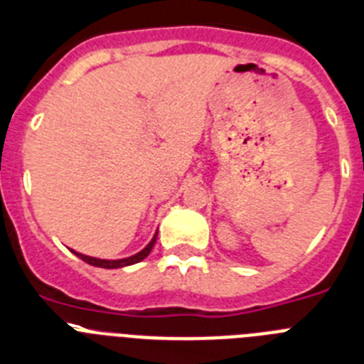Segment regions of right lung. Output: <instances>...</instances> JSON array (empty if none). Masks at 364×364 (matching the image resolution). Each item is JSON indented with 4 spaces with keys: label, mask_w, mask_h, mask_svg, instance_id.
<instances>
[{
    "label": "right lung",
    "mask_w": 364,
    "mask_h": 364,
    "mask_svg": "<svg viewBox=\"0 0 364 364\" xmlns=\"http://www.w3.org/2000/svg\"><path fill=\"white\" fill-rule=\"evenodd\" d=\"M156 239H158V232L154 234L152 241H150L149 245H146L145 248H143L141 252H137V254L130 255V257H125V259H100V257H90V255H85V254H80V252L72 250L74 254L80 257V259H83L85 263L92 264V267H100V268H123V267H130V264H136L139 263V261H143L146 257V255L150 254V250H152V247L156 245Z\"/></svg>",
    "instance_id": "right-lung-1"
}]
</instances>
